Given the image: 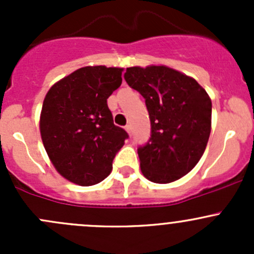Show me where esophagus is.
Wrapping results in <instances>:
<instances>
[{"mask_svg":"<svg viewBox=\"0 0 254 254\" xmlns=\"http://www.w3.org/2000/svg\"><path fill=\"white\" fill-rule=\"evenodd\" d=\"M125 130H127V134L130 135V136H131V134H132V129H131V125H127V127H125Z\"/></svg>","mask_w":254,"mask_h":254,"instance_id":"1","label":"esophagus"}]
</instances>
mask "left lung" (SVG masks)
Returning <instances> with one entry per match:
<instances>
[{"instance_id": "obj_1", "label": "left lung", "mask_w": 254, "mask_h": 254, "mask_svg": "<svg viewBox=\"0 0 254 254\" xmlns=\"http://www.w3.org/2000/svg\"><path fill=\"white\" fill-rule=\"evenodd\" d=\"M127 83L145 98L151 135L137 147L142 175L171 183L190 172L205 151L211 101L194 78L166 66L129 67Z\"/></svg>"}]
</instances>
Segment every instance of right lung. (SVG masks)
Listing matches in <instances>:
<instances>
[{"instance_id": "1", "label": "right lung", "mask_w": 254, "mask_h": 254, "mask_svg": "<svg viewBox=\"0 0 254 254\" xmlns=\"http://www.w3.org/2000/svg\"><path fill=\"white\" fill-rule=\"evenodd\" d=\"M123 68L86 66L54 84L45 96L40 134L58 172L78 186L109 176L129 137L113 123L107 99L122 84Z\"/></svg>"}]
</instances>
